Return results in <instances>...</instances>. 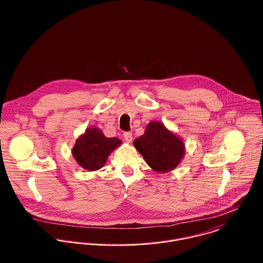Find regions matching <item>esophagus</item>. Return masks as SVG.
<instances>
[{
	"label": "esophagus",
	"instance_id": "34e87169",
	"mask_svg": "<svg viewBox=\"0 0 263 263\" xmlns=\"http://www.w3.org/2000/svg\"><path fill=\"white\" fill-rule=\"evenodd\" d=\"M123 139H124L127 143H130V142L133 141V134H132V133H128V132L123 133Z\"/></svg>",
	"mask_w": 263,
	"mask_h": 263
}]
</instances>
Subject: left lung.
Wrapping results in <instances>:
<instances>
[{"label":"left lung","instance_id":"obj_1","mask_svg":"<svg viewBox=\"0 0 263 263\" xmlns=\"http://www.w3.org/2000/svg\"><path fill=\"white\" fill-rule=\"evenodd\" d=\"M134 146L151 168L159 173L175 169L185 153L182 140L160 121H151L145 134L135 140Z\"/></svg>","mask_w":263,"mask_h":263}]
</instances>
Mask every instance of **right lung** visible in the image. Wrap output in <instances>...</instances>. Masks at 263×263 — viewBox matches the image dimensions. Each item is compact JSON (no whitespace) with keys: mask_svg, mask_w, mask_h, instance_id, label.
<instances>
[{"mask_svg":"<svg viewBox=\"0 0 263 263\" xmlns=\"http://www.w3.org/2000/svg\"><path fill=\"white\" fill-rule=\"evenodd\" d=\"M120 144V140L106 138L100 128L94 126L79 137L72 153L80 166L89 171H96L104 166L110 153Z\"/></svg>","mask_w":263,"mask_h":263,"instance_id":"right-lung-1","label":"right lung"}]
</instances>
